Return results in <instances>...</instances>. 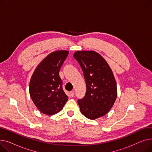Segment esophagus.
<instances>
[{"instance_id": "esophagus-1", "label": "esophagus", "mask_w": 152, "mask_h": 152, "mask_svg": "<svg viewBox=\"0 0 152 152\" xmlns=\"http://www.w3.org/2000/svg\"><path fill=\"white\" fill-rule=\"evenodd\" d=\"M69 94H70V96H71V97H73L74 96V94H75V91H71V92H69Z\"/></svg>"}]
</instances>
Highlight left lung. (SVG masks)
I'll return each mask as SVG.
<instances>
[{
    "label": "left lung",
    "instance_id": "8db88e82",
    "mask_svg": "<svg viewBox=\"0 0 152 152\" xmlns=\"http://www.w3.org/2000/svg\"><path fill=\"white\" fill-rule=\"evenodd\" d=\"M73 57L80 65L86 84V92L77 100L81 113L95 119L106 115L117 97L116 83L108 64L94 51H76Z\"/></svg>",
    "mask_w": 152,
    "mask_h": 152
}]
</instances>
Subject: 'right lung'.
I'll return each mask as SVG.
<instances>
[{
  "label": "right lung",
  "instance_id": "obj_1",
  "mask_svg": "<svg viewBox=\"0 0 152 152\" xmlns=\"http://www.w3.org/2000/svg\"><path fill=\"white\" fill-rule=\"evenodd\" d=\"M69 52H53L39 63L29 83L31 98L44 114L53 115L61 111L68 97L62 88L59 71Z\"/></svg>",
  "mask_w": 152,
  "mask_h": 152
}]
</instances>
